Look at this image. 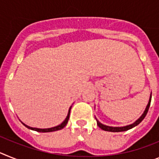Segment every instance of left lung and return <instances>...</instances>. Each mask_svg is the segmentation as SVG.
<instances>
[{"label":"left lung","mask_w":159,"mask_h":159,"mask_svg":"<svg viewBox=\"0 0 159 159\" xmlns=\"http://www.w3.org/2000/svg\"><path fill=\"white\" fill-rule=\"evenodd\" d=\"M150 102H151V94H150V99H149V102H148V104H147V106H146V110H145V111L143 112V114H142V116H141L140 118H139L137 121H135L134 123L130 124V125H125V126H121V127H113V126H109V125H103V124L101 123L100 121H99L98 120L95 118L97 120V124H98V125L99 127H100L102 129H103V130H105V131H110V132H121V131H126L129 129H132L133 127H134V126H136V125H139L141 121L144 119V118L146 117V114H147V112H148L149 108H150Z\"/></svg>","instance_id":"obj_1"}]
</instances>
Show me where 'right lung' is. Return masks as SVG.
<instances>
[{
  "label": "right lung",
  "mask_w": 159,
  "mask_h": 159,
  "mask_svg": "<svg viewBox=\"0 0 159 159\" xmlns=\"http://www.w3.org/2000/svg\"><path fill=\"white\" fill-rule=\"evenodd\" d=\"M71 107L72 106H70V110H69V112H68V114H67V117H66V119L64 120V121H63L62 123H61L60 125H57V126H54V127H52V128H48V129H39V128H34V127H30V126H29V125H25V123H23L22 122V124L25 125V126H26V127L28 128V129H32V130H35V131H38V132H42V133H45V132H53V131H56V130H59V129H63V128L65 127L66 125V124H67V122H68L69 121V118H70V110H71Z\"/></svg>",
  "instance_id": "1"
}]
</instances>
